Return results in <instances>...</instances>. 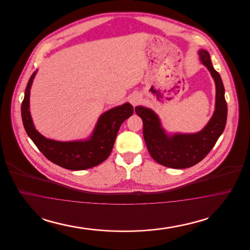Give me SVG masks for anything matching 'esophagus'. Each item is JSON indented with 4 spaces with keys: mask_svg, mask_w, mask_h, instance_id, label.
<instances>
[{
    "mask_svg": "<svg viewBox=\"0 0 250 250\" xmlns=\"http://www.w3.org/2000/svg\"><path fill=\"white\" fill-rule=\"evenodd\" d=\"M140 101H141V98L139 96H133L130 100L131 104L133 106H137L140 103Z\"/></svg>",
    "mask_w": 250,
    "mask_h": 250,
    "instance_id": "esophagus-1",
    "label": "esophagus"
}]
</instances>
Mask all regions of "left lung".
Listing matches in <instances>:
<instances>
[{
	"mask_svg": "<svg viewBox=\"0 0 250 250\" xmlns=\"http://www.w3.org/2000/svg\"><path fill=\"white\" fill-rule=\"evenodd\" d=\"M202 63L211 72L216 86V102L214 115L201 132L192 135H174L167 137L162 129L155 112L143 107H135L136 113L143 119V137L147 149L153 159L160 165L172 168L190 167L210 153L227 122L225 89L218 72L214 66L207 51L201 50Z\"/></svg>",
	"mask_w": 250,
	"mask_h": 250,
	"instance_id": "left-lung-1",
	"label": "left lung"
}]
</instances>
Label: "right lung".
<instances>
[{
    "label": "right lung",
    "mask_w": 250,
    "mask_h": 250,
    "mask_svg": "<svg viewBox=\"0 0 250 250\" xmlns=\"http://www.w3.org/2000/svg\"><path fill=\"white\" fill-rule=\"evenodd\" d=\"M35 76L36 72L31 76L25 89L21 117L25 130L38 150L52 163L72 170L90 168L105 161L111 153L121 125L133 114V107L125 103L105 112L87 142L62 143L48 140L36 130L29 110L30 89Z\"/></svg>",
    "instance_id": "1"
}]
</instances>
